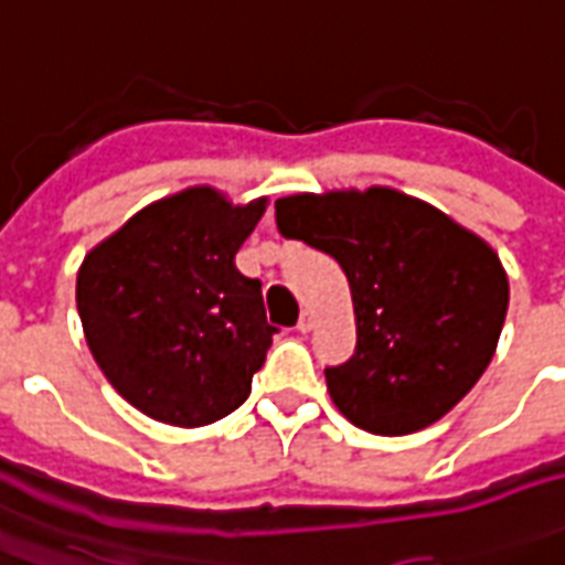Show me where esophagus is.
I'll use <instances>...</instances> for the list:
<instances>
[{
	"mask_svg": "<svg viewBox=\"0 0 565 565\" xmlns=\"http://www.w3.org/2000/svg\"><path fill=\"white\" fill-rule=\"evenodd\" d=\"M310 328H313V313H310V310H301L299 326H296V331H301V334H308Z\"/></svg>",
	"mask_w": 565,
	"mask_h": 565,
	"instance_id": "obj_1",
	"label": "esophagus"
}]
</instances>
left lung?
Segmentation results:
<instances>
[{"mask_svg": "<svg viewBox=\"0 0 565 565\" xmlns=\"http://www.w3.org/2000/svg\"><path fill=\"white\" fill-rule=\"evenodd\" d=\"M275 222L349 278L358 345L326 370L345 419L402 437L443 419L478 384L510 299L504 266L478 234L390 188L287 195Z\"/></svg>", "mask_w": 565, "mask_h": 565, "instance_id": "8db88e82", "label": "left lung"}]
</instances>
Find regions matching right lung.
<instances>
[{
  "instance_id": "add662e5",
  "label": "right lung",
  "mask_w": 565,
  "mask_h": 565,
  "mask_svg": "<svg viewBox=\"0 0 565 565\" xmlns=\"http://www.w3.org/2000/svg\"><path fill=\"white\" fill-rule=\"evenodd\" d=\"M266 199L190 188L149 204L84 257L75 301L114 390L167 425L199 428L252 393L278 331L260 281L234 266Z\"/></svg>"
}]
</instances>
